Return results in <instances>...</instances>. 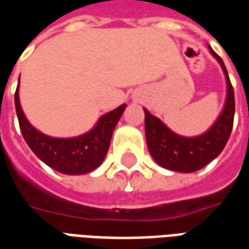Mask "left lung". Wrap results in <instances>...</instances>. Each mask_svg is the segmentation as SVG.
<instances>
[{"label":"left lung","mask_w":249,"mask_h":249,"mask_svg":"<svg viewBox=\"0 0 249 249\" xmlns=\"http://www.w3.org/2000/svg\"><path fill=\"white\" fill-rule=\"evenodd\" d=\"M209 51L224 71L227 80V100L219 119L205 133L196 137L178 136L144 109L146 145L155 161L162 168L187 173L198 171L219 156L230 139L235 116L233 88L223 60L212 51V48H209Z\"/></svg>","instance_id":"left-lung-1"}]
</instances>
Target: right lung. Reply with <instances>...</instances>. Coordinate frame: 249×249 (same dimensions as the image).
<instances>
[{
	"mask_svg": "<svg viewBox=\"0 0 249 249\" xmlns=\"http://www.w3.org/2000/svg\"><path fill=\"white\" fill-rule=\"evenodd\" d=\"M19 129L26 144L40 160L57 172L65 175H84L103 162L109 149L112 133L119 123L126 104L104 114L92 130L71 139H56L33 128L25 117L18 100V88L14 94Z\"/></svg>",
	"mask_w": 249,
	"mask_h": 249,
	"instance_id": "obj_1",
	"label": "right lung"
}]
</instances>
